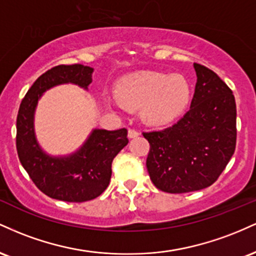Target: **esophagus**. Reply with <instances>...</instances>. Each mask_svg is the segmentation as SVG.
<instances>
[{
    "instance_id": "1",
    "label": "esophagus",
    "mask_w": 256,
    "mask_h": 256,
    "mask_svg": "<svg viewBox=\"0 0 256 256\" xmlns=\"http://www.w3.org/2000/svg\"><path fill=\"white\" fill-rule=\"evenodd\" d=\"M128 137L130 138H134V137H137L138 134H140V132H138L137 130H134V128H128Z\"/></svg>"
}]
</instances>
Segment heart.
Segmentation results:
<instances>
[{
  "label": "heart",
  "mask_w": 256,
  "mask_h": 256,
  "mask_svg": "<svg viewBox=\"0 0 256 256\" xmlns=\"http://www.w3.org/2000/svg\"><path fill=\"white\" fill-rule=\"evenodd\" d=\"M116 94L124 104L142 107L146 122L162 125L183 113L192 89L183 76L146 71L125 77L116 86Z\"/></svg>",
  "instance_id": "heart-1"
}]
</instances>
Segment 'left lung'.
Segmentation results:
<instances>
[{
  "label": "left lung",
  "instance_id": "8db88e82",
  "mask_svg": "<svg viewBox=\"0 0 256 256\" xmlns=\"http://www.w3.org/2000/svg\"><path fill=\"white\" fill-rule=\"evenodd\" d=\"M198 82L189 110L162 130L143 132L146 168L161 192L183 194L210 186L236 148V102L212 70L194 64Z\"/></svg>",
  "mask_w": 256,
  "mask_h": 256
}]
</instances>
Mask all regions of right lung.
Wrapping results in <instances>:
<instances>
[{
    "label": "right lung",
    "instance_id": "right-lung-1",
    "mask_svg": "<svg viewBox=\"0 0 256 256\" xmlns=\"http://www.w3.org/2000/svg\"><path fill=\"white\" fill-rule=\"evenodd\" d=\"M94 68L83 64H58L32 84L20 104L16 116V152L20 162L34 185L52 198L85 202L107 189L112 162L128 143V130H94L89 140L68 158H50L38 146L34 132V113L46 90L64 83L86 89Z\"/></svg>",
    "mask_w": 256,
    "mask_h": 256
}]
</instances>
